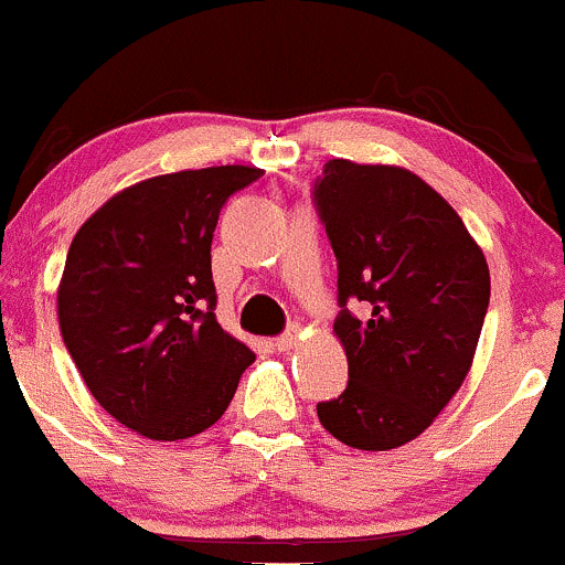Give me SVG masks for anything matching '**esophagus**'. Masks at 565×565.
Masks as SVG:
<instances>
[{
  "mask_svg": "<svg viewBox=\"0 0 565 565\" xmlns=\"http://www.w3.org/2000/svg\"><path fill=\"white\" fill-rule=\"evenodd\" d=\"M296 341H299V331H296V328H290V331L277 335V339L271 341V347H275L277 352H288V350H294Z\"/></svg>",
  "mask_w": 565,
  "mask_h": 565,
  "instance_id": "esophagus-1",
  "label": "esophagus"
}]
</instances>
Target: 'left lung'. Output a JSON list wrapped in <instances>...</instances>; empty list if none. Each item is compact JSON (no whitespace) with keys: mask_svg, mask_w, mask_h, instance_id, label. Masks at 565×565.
Wrapping results in <instances>:
<instances>
[{"mask_svg":"<svg viewBox=\"0 0 565 565\" xmlns=\"http://www.w3.org/2000/svg\"><path fill=\"white\" fill-rule=\"evenodd\" d=\"M312 200L339 266L333 331L350 363L347 390L317 403V416L360 451L397 448L470 371L491 299L486 256L411 170L331 160Z\"/></svg>","mask_w":565,"mask_h":565,"instance_id":"8db88e82","label":"left lung"}]
</instances>
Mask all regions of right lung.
Here are the masks:
<instances>
[{"label":"right lung","instance_id":"obj_1","mask_svg":"<svg viewBox=\"0 0 565 565\" xmlns=\"http://www.w3.org/2000/svg\"><path fill=\"white\" fill-rule=\"evenodd\" d=\"M264 170H181L114 194L82 224L58 288L63 344L106 411L151 440L224 416L253 354L215 320L221 207Z\"/></svg>","mask_w":565,"mask_h":565}]
</instances>
